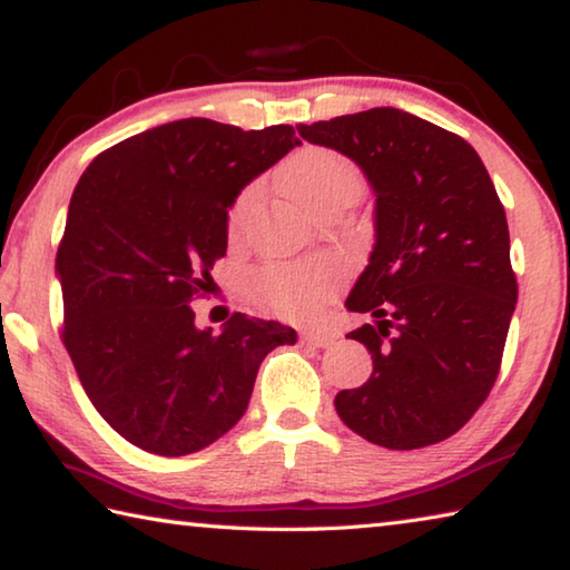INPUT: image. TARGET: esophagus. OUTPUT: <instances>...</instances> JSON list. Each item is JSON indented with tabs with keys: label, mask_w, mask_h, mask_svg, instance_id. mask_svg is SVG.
<instances>
[{
	"label": "esophagus",
	"mask_w": 570,
	"mask_h": 570,
	"mask_svg": "<svg viewBox=\"0 0 570 570\" xmlns=\"http://www.w3.org/2000/svg\"><path fill=\"white\" fill-rule=\"evenodd\" d=\"M336 340H340V332H332V330H312V332H304L302 334V342L304 344H312V346H332Z\"/></svg>",
	"instance_id": "1"
}]
</instances>
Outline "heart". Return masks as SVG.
<instances>
[{
  "mask_svg": "<svg viewBox=\"0 0 570 570\" xmlns=\"http://www.w3.org/2000/svg\"><path fill=\"white\" fill-rule=\"evenodd\" d=\"M278 186L308 214H320L330 206L346 208L364 193V176L356 163L342 153L322 146H308L288 156L278 168ZM258 200V186L250 183L230 200L226 224L230 234L244 228ZM250 294L268 312L292 322H308L330 304L336 288L334 266L324 262L272 264L250 276Z\"/></svg>",
  "mask_w": 570,
  "mask_h": 570,
  "instance_id": "obj_1",
  "label": "heart"
}]
</instances>
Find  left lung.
Returning <instances> with one entry per match:
<instances>
[{
  "label": "left lung",
  "instance_id": "1",
  "mask_svg": "<svg viewBox=\"0 0 570 570\" xmlns=\"http://www.w3.org/2000/svg\"><path fill=\"white\" fill-rule=\"evenodd\" d=\"M296 128L352 158L377 196V240L346 298L350 312L374 316L346 334L374 370L334 407L387 450L448 440L493 390L518 302L493 180L468 140L397 108Z\"/></svg>",
  "mask_w": 570,
  "mask_h": 570
}]
</instances>
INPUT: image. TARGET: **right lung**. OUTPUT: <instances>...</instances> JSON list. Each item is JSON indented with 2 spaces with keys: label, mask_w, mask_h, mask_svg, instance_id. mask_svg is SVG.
Listing matches in <instances>:
<instances>
[{
  "label": "right lung",
  "mask_w": 570,
  "mask_h": 570,
  "mask_svg": "<svg viewBox=\"0 0 570 570\" xmlns=\"http://www.w3.org/2000/svg\"><path fill=\"white\" fill-rule=\"evenodd\" d=\"M292 125H158L102 150L72 193L57 248L62 342L102 420L135 448L180 458L244 417L258 364L296 332L234 314L196 330L193 296L226 256L246 183L298 146Z\"/></svg>",
  "instance_id": "1"
}]
</instances>
